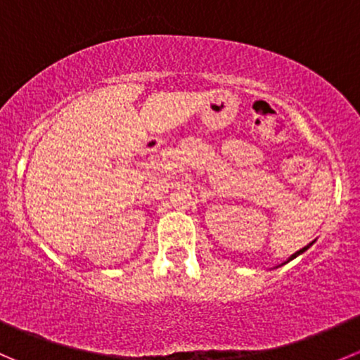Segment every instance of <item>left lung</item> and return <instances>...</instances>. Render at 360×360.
<instances>
[{"instance_id":"left-lung-1","label":"left lung","mask_w":360,"mask_h":360,"mask_svg":"<svg viewBox=\"0 0 360 360\" xmlns=\"http://www.w3.org/2000/svg\"><path fill=\"white\" fill-rule=\"evenodd\" d=\"M308 249V245H307V248H303V249H301V250H297V252H294L292 254V256L291 257H289V261H291V259H294V257H296V256H300V254L301 252H304V250H307Z\"/></svg>"}]
</instances>
